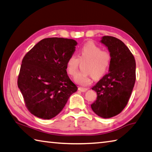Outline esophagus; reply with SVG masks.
Wrapping results in <instances>:
<instances>
[{"label": "esophagus", "instance_id": "34e87169", "mask_svg": "<svg viewBox=\"0 0 152 152\" xmlns=\"http://www.w3.org/2000/svg\"><path fill=\"white\" fill-rule=\"evenodd\" d=\"M79 91H81V92H86V91H87V88H83V87H79Z\"/></svg>", "mask_w": 152, "mask_h": 152}]
</instances>
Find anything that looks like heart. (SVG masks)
I'll list each match as a JSON object with an SVG mask.
<instances>
[{"instance_id": "1", "label": "heart", "mask_w": 152, "mask_h": 152, "mask_svg": "<svg viewBox=\"0 0 152 152\" xmlns=\"http://www.w3.org/2000/svg\"><path fill=\"white\" fill-rule=\"evenodd\" d=\"M111 56L110 52L103 50L94 42L88 41L81 47L78 57L71 55L66 61V71L71 76L77 73L80 62L88 61L86 66L87 73H78L75 80L82 86L91 84L92 79H99L103 77L110 68Z\"/></svg>"}]
</instances>
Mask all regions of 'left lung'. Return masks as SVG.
<instances>
[{"label":"left lung","instance_id":"8db88e82","mask_svg":"<svg viewBox=\"0 0 152 152\" xmlns=\"http://www.w3.org/2000/svg\"><path fill=\"white\" fill-rule=\"evenodd\" d=\"M101 42L111 56L110 72L92 88L97 97L91 107L97 115L110 118L120 113L129 102L136 79L135 60L121 40L103 36Z\"/></svg>","mask_w":152,"mask_h":152}]
</instances>
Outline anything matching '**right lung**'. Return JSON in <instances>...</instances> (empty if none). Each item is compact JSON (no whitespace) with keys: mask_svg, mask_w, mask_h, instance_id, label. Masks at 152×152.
<instances>
[{"mask_svg":"<svg viewBox=\"0 0 152 152\" xmlns=\"http://www.w3.org/2000/svg\"><path fill=\"white\" fill-rule=\"evenodd\" d=\"M77 45L73 39L46 38L23 57L18 87L27 110L37 118H54L77 90L66 71V61Z\"/></svg>","mask_w":152,"mask_h":152,"instance_id":"right-lung-1","label":"right lung"}]
</instances>
